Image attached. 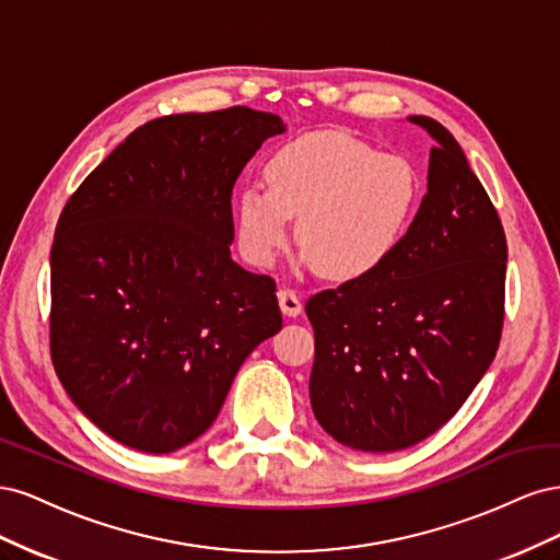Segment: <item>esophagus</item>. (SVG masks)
Listing matches in <instances>:
<instances>
[{"instance_id":"obj_1","label":"esophagus","mask_w":560,"mask_h":560,"mask_svg":"<svg viewBox=\"0 0 560 560\" xmlns=\"http://www.w3.org/2000/svg\"><path fill=\"white\" fill-rule=\"evenodd\" d=\"M278 303H280V311H282L287 317H296V315H301V311H303L301 299H299L296 292H292V290H280V292H278Z\"/></svg>"}]
</instances>
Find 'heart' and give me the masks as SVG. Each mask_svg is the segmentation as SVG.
<instances>
[{
	"label": "heart",
	"instance_id": "heart-1",
	"mask_svg": "<svg viewBox=\"0 0 560 560\" xmlns=\"http://www.w3.org/2000/svg\"><path fill=\"white\" fill-rule=\"evenodd\" d=\"M266 189L249 186L235 200L245 259L270 268L292 238L299 264L336 282L366 280L404 245L420 206L411 161L346 132H308L280 147L264 167Z\"/></svg>",
	"mask_w": 560,
	"mask_h": 560
}]
</instances>
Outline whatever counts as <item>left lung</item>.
<instances>
[{
  "mask_svg": "<svg viewBox=\"0 0 560 560\" xmlns=\"http://www.w3.org/2000/svg\"><path fill=\"white\" fill-rule=\"evenodd\" d=\"M428 194L378 273L308 299L311 406L338 444L409 448L448 422L493 362L504 319L506 241L465 151L430 116Z\"/></svg>",
  "mask_w": 560,
  "mask_h": 560,
  "instance_id": "8db88e82",
  "label": "left lung"
}]
</instances>
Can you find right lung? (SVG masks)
I'll return each mask as SVG.
<instances>
[{"label":"right lung","mask_w":560,"mask_h":560,"mask_svg":"<svg viewBox=\"0 0 560 560\" xmlns=\"http://www.w3.org/2000/svg\"><path fill=\"white\" fill-rule=\"evenodd\" d=\"M284 130L249 107L154 118L67 200L50 249V358L118 444H191L247 354L282 329L276 282L231 259V194Z\"/></svg>","instance_id":"obj_1"}]
</instances>
